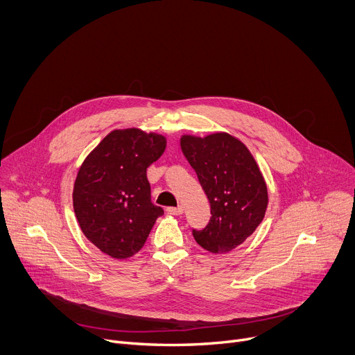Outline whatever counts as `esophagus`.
I'll use <instances>...</instances> for the list:
<instances>
[{
    "instance_id": "34e87169",
    "label": "esophagus",
    "mask_w": 355,
    "mask_h": 355,
    "mask_svg": "<svg viewBox=\"0 0 355 355\" xmlns=\"http://www.w3.org/2000/svg\"><path fill=\"white\" fill-rule=\"evenodd\" d=\"M182 212H184L182 207H170V208H167V214H170V215H182Z\"/></svg>"
}]
</instances>
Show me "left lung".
<instances>
[{
    "label": "left lung",
    "instance_id": "8db88e82",
    "mask_svg": "<svg viewBox=\"0 0 355 355\" xmlns=\"http://www.w3.org/2000/svg\"><path fill=\"white\" fill-rule=\"evenodd\" d=\"M181 148L211 204L209 223L192 229L195 241L211 252H227L263 222L268 193L248 148L227 133L182 136Z\"/></svg>",
    "mask_w": 355,
    "mask_h": 355
}]
</instances>
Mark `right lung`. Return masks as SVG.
Listing matches in <instances>:
<instances>
[{"mask_svg":"<svg viewBox=\"0 0 355 355\" xmlns=\"http://www.w3.org/2000/svg\"><path fill=\"white\" fill-rule=\"evenodd\" d=\"M166 137L139 129L114 130L78 170L73 207L85 237L114 259L144 245L163 208L151 204L147 167L160 159Z\"/></svg>","mask_w":355,"mask_h":355,"instance_id":"add662e5","label":"right lung"}]
</instances>
